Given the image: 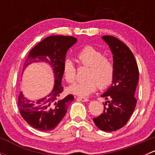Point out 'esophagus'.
Listing matches in <instances>:
<instances>
[{
	"label": "esophagus",
	"mask_w": 155,
	"mask_h": 155,
	"mask_svg": "<svg viewBox=\"0 0 155 155\" xmlns=\"http://www.w3.org/2000/svg\"><path fill=\"white\" fill-rule=\"evenodd\" d=\"M78 100H79L80 101H82V102H87L88 101V99L87 97H78Z\"/></svg>",
	"instance_id": "34e87169"
}]
</instances>
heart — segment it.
<instances>
[{
    "instance_id": "heart-1",
    "label": "heart",
    "mask_w": 155,
    "mask_h": 155,
    "mask_svg": "<svg viewBox=\"0 0 155 155\" xmlns=\"http://www.w3.org/2000/svg\"><path fill=\"white\" fill-rule=\"evenodd\" d=\"M79 63L88 67L86 73L87 79L78 81L68 87V91L78 96L85 97L96 91L97 87L106 88L112 83L115 68L112 61L105 57L103 51L91 46H85L76 54ZM63 74L67 82L74 81L76 68L70 59L66 58L63 63Z\"/></svg>"
}]
</instances>
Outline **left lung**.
Masks as SVG:
<instances>
[{
	"label": "left lung",
	"instance_id": "1",
	"mask_svg": "<svg viewBox=\"0 0 155 155\" xmlns=\"http://www.w3.org/2000/svg\"><path fill=\"white\" fill-rule=\"evenodd\" d=\"M102 39L112 53L115 76L111 86L101 94L108 100L107 107L104 104V112L94 118V122L101 130L112 132L125 125L134 112L139 70L134 54L123 42L109 35Z\"/></svg>",
	"mask_w": 155,
	"mask_h": 155
}]
</instances>
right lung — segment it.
Listing matches in <instances>:
<instances>
[{
	"label": "right lung",
	"instance_id": "add662e5",
	"mask_svg": "<svg viewBox=\"0 0 155 155\" xmlns=\"http://www.w3.org/2000/svg\"><path fill=\"white\" fill-rule=\"evenodd\" d=\"M77 42L70 36H50L36 45L29 52L24 69L34 63H46L54 75V87L50 94L37 101H30L22 92L18 97V107L21 117L32 127L42 131L52 130L62 121L70 104L74 99L72 94L60 98L63 91V63L68 51Z\"/></svg>",
	"mask_w": 155,
	"mask_h": 155
}]
</instances>
